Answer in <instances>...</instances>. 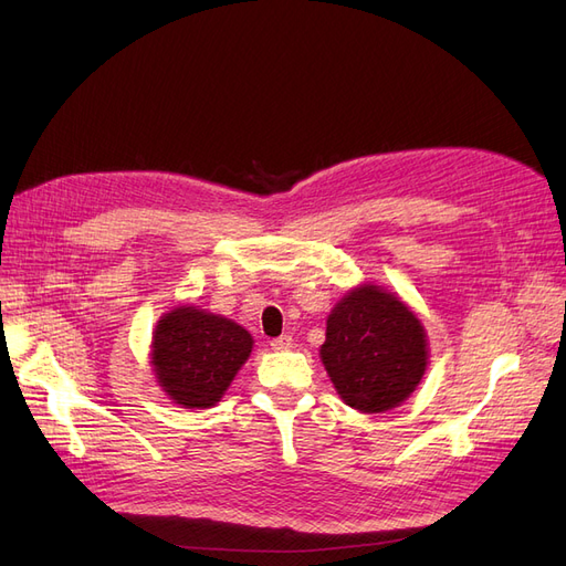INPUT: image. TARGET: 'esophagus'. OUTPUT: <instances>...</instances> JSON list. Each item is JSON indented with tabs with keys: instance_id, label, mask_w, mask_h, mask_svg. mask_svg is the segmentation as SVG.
<instances>
[{
	"instance_id": "1",
	"label": "esophagus",
	"mask_w": 566,
	"mask_h": 566,
	"mask_svg": "<svg viewBox=\"0 0 566 566\" xmlns=\"http://www.w3.org/2000/svg\"><path fill=\"white\" fill-rule=\"evenodd\" d=\"M269 346H271V348H274V350H287V348H292V336L283 334V336L274 338V342H271Z\"/></svg>"
}]
</instances>
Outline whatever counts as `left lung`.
<instances>
[{"instance_id":"8db88e82","label":"left lung","mask_w":566,"mask_h":566,"mask_svg":"<svg viewBox=\"0 0 566 566\" xmlns=\"http://www.w3.org/2000/svg\"><path fill=\"white\" fill-rule=\"evenodd\" d=\"M336 395L359 413H386L420 386L427 332L397 292L361 283L334 304L321 346Z\"/></svg>"}]
</instances>
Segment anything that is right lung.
<instances>
[{"label":"right lung","mask_w":566,"mask_h":566,"mask_svg":"<svg viewBox=\"0 0 566 566\" xmlns=\"http://www.w3.org/2000/svg\"><path fill=\"white\" fill-rule=\"evenodd\" d=\"M253 336L224 315L195 304L174 306L155 323L150 367L180 409H211L253 350Z\"/></svg>","instance_id":"right-lung-1"}]
</instances>
